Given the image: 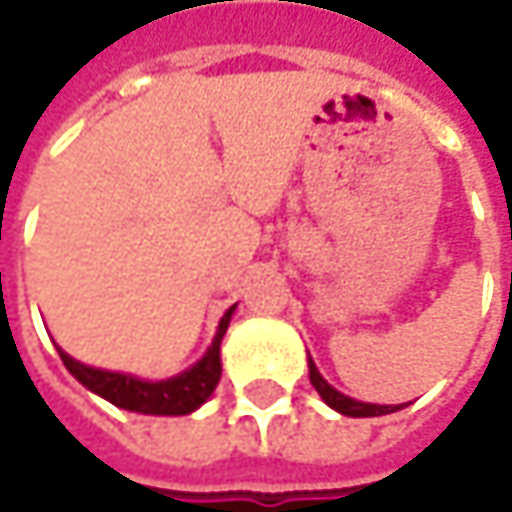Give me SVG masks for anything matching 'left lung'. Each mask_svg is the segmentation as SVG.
<instances>
[{
	"label": "left lung",
	"instance_id": "obj_1",
	"mask_svg": "<svg viewBox=\"0 0 512 512\" xmlns=\"http://www.w3.org/2000/svg\"><path fill=\"white\" fill-rule=\"evenodd\" d=\"M308 376H311V385L317 388V394L335 409V412H341V415H350V418H376V415H388V412H397V409H403V406H376V403H361V400H353V397H347V394H341L338 388H332L323 376H320V370H317V364L308 358Z\"/></svg>",
	"mask_w": 512,
	"mask_h": 512
}]
</instances>
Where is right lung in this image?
I'll list each match as a JSON object with an SVG mask.
<instances>
[{
    "label": "right lung",
    "instance_id": "right-lung-1",
    "mask_svg": "<svg viewBox=\"0 0 512 512\" xmlns=\"http://www.w3.org/2000/svg\"><path fill=\"white\" fill-rule=\"evenodd\" d=\"M234 308L225 311L216 338L210 344V350L204 353L201 361H195L189 370L171 376V379H159V382H145L136 379L130 373H112V370H100V367H88L76 358H70L64 350H58V356L64 361V367L94 394H100L103 400L115 403L118 409H130V412H142V415H189L195 412L219 385L222 376V358L219 347L222 338L228 332Z\"/></svg>",
    "mask_w": 512,
    "mask_h": 512
}]
</instances>
